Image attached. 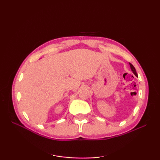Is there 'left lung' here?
I'll return each instance as SVG.
<instances>
[{"label":"left lung","instance_id":"8db88e82","mask_svg":"<svg viewBox=\"0 0 160 160\" xmlns=\"http://www.w3.org/2000/svg\"><path fill=\"white\" fill-rule=\"evenodd\" d=\"M130 66H131V70L132 71V73H133L135 75V76H138V73H136V71H135V67H133V65H132V64L130 63Z\"/></svg>","mask_w":160,"mask_h":160}]
</instances>
